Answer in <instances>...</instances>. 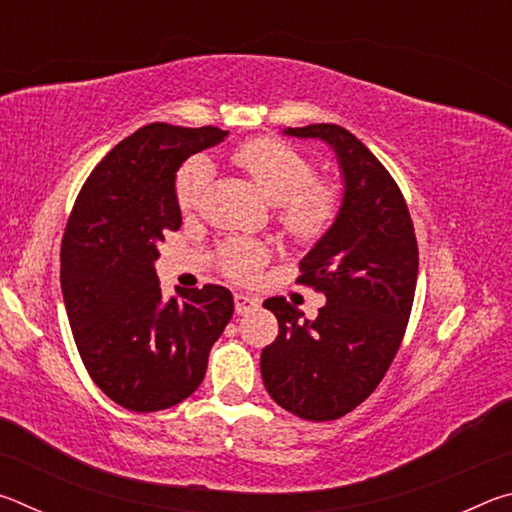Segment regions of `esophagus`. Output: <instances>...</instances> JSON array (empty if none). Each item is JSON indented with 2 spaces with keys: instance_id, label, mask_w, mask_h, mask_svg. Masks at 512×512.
I'll return each instance as SVG.
<instances>
[{
  "instance_id": "1",
  "label": "esophagus",
  "mask_w": 512,
  "mask_h": 512,
  "mask_svg": "<svg viewBox=\"0 0 512 512\" xmlns=\"http://www.w3.org/2000/svg\"><path fill=\"white\" fill-rule=\"evenodd\" d=\"M259 300L255 296H246V293H235V311L237 314H248L250 309H257Z\"/></svg>"
}]
</instances>
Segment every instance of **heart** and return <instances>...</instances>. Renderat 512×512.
Segmentation results:
<instances>
[{"instance_id": "obj_1", "label": "heart", "mask_w": 512, "mask_h": 512, "mask_svg": "<svg viewBox=\"0 0 512 512\" xmlns=\"http://www.w3.org/2000/svg\"><path fill=\"white\" fill-rule=\"evenodd\" d=\"M232 162L248 173L268 203L282 205L280 221L291 237L309 241L323 235L339 212V192L314 178V164L305 155L271 137L241 144ZM210 176L203 158L189 160L176 178L180 210H192ZM266 259V248L255 241H232L223 250V266L230 275H248Z\"/></svg>"}]
</instances>
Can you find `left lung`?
<instances>
[{
	"label": "left lung",
	"instance_id": "obj_1",
	"mask_svg": "<svg viewBox=\"0 0 512 512\" xmlns=\"http://www.w3.org/2000/svg\"><path fill=\"white\" fill-rule=\"evenodd\" d=\"M334 151L343 196L334 223L302 257L298 277L327 298L316 320L284 298H268L280 325L262 350L268 395L302 420H339L384 379L409 323L418 241L391 173L366 144L336 124L284 128Z\"/></svg>",
	"mask_w": 512,
	"mask_h": 512
}]
</instances>
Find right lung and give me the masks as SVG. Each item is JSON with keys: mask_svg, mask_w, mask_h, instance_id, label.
Instances as JSON below:
<instances>
[{"mask_svg": "<svg viewBox=\"0 0 512 512\" xmlns=\"http://www.w3.org/2000/svg\"><path fill=\"white\" fill-rule=\"evenodd\" d=\"M228 131L149 124L119 142L85 180L60 248V287L76 348L103 393L128 411L183 402L235 300L219 284L162 296L160 241L183 223L176 173Z\"/></svg>", "mask_w": 512, "mask_h": 512, "instance_id": "right-lung-1", "label": "right lung"}]
</instances>
